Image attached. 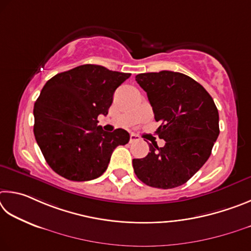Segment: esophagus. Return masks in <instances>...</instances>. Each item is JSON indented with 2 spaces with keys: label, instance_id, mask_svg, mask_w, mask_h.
<instances>
[{
  "label": "esophagus",
  "instance_id": "obj_1",
  "mask_svg": "<svg viewBox=\"0 0 251 251\" xmlns=\"http://www.w3.org/2000/svg\"><path fill=\"white\" fill-rule=\"evenodd\" d=\"M139 140V137L137 134H134V133H131L130 134V142H134V141H138Z\"/></svg>",
  "mask_w": 251,
  "mask_h": 251
}]
</instances>
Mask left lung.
<instances>
[{"instance_id": "left-lung-1", "label": "left lung", "mask_w": 251, "mask_h": 251, "mask_svg": "<svg viewBox=\"0 0 251 251\" xmlns=\"http://www.w3.org/2000/svg\"><path fill=\"white\" fill-rule=\"evenodd\" d=\"M161 122L156 133L163 148L150 144L143 159H133L140 181L156 188L186 183L208 160L219 134V116L212 97L194 79L163 70L135 76Z\"/></svg>"}]
</instances>
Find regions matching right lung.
Returning a JSON list of instances; mask_svg holds the SVG:
<instances>
[{
    "label": "right lung",
    "instance_id": "1",
    "mask_svg": "<svg viewBox=\"0 0 251 251\" xmlns=\"http://www.w3.org/2000/svg\"><path fill=\"white\" fill-rule=\"evenodd\" d=\"M130 76L87 64L45 83L34 104V135L52 171L76 182L103 174L114 149L130 135L123 129L103 131L97 118L108 114L114 91Z\"/></svg>",
    "mask_w": 251,
    "mask_h": 251
}]
</instances>
